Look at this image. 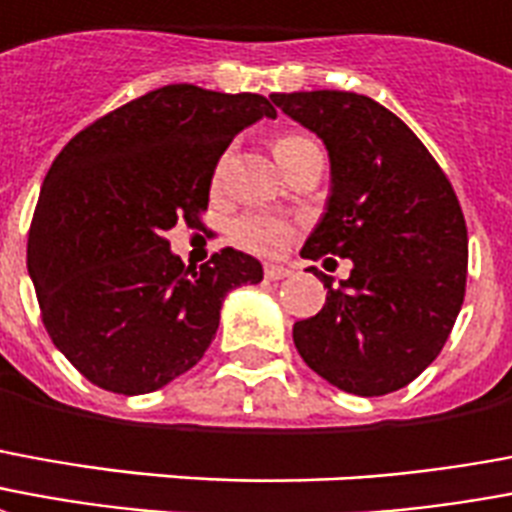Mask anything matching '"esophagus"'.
Instances as JSON below:
<instances>
[{
	"label": "esophagus",
	"instance_id": "34e87169",
	"mask_svg": "<svg viewBox=\"0 0 512 512\" xmlns=\"http://www.w3.org/2000/svg\"><path fill=\"white\" fill-rule=\"evenodd\" d=\"M293 274V268L287 266H266V279L268 282H279V279H285V276Z\"/></svg>",
	"mask_w": 512,
	"mask_h": 512
}]
</instances>
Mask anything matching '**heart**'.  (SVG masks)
<instances>
[{"mask_svg": "<svg viewBox=\"0 0 512 512\" xmlns=\"http://www.w3.org/2000/svg\"><path fill=\"white\" fill-rule=\"evenodd\" d=\"M309 146H314V143L309 138H304V135H282V138L274 140V154L279 165H285V162L293 160L295 154H301ZM225 165L227 160L222 157L217 170H214V184H219L222 176H225ZM293 236V222L290 219L274 217V214H244V217H238L233 222V227H230V238L241 249L263 257L282 255L287 246H290V241H293Z\"/></svg>", "mask_w": 512, "mask_h": 512, "instance_id": "heart-1", "label": "heart"}]
</instances>
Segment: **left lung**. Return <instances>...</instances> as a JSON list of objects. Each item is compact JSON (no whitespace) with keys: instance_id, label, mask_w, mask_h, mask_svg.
<instances>
[{"instance_id":"left-lung-1","label":"left lung","mask_w":512,"mask_h":512,"mask_svg":"<svg viewBox=\"0 0 512 512\" xmlns=\"http://www.w3.org/2000/svg\"><path fill=\"white\" fill-rule=\"evenodd\" d=\"M323 140L331 195L301 257H347L350 279L293 325L306 366L339 391L385 396L439 355L467 287V222L429 149L404 121L355 92L271 94Z\"/></svg>"}]
</instances>
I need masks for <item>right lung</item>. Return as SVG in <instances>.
I'll return each instance as SVG.
<instances>
[{
  "instance_id": "1",
  "label": "right lung",
  "mask_w": 512,
  "mask_h": 512,
  "mask_svg": "<svg viewBox=\"0 0 512 512\" xmlns=\"http://www.w3.org/2000/svg\"><path fill=\"white\" fill-rule=\"evenodd\" d=\"M274 119L263 94L170 83L75 135L40 189L26 266L43 325L67 361L105 391L138 396L189 372L217 336L230 290L263 266L233 246L200 268L165 238L203 225L219 157L238 132Z\"/></svg>"
}]
</instances>
